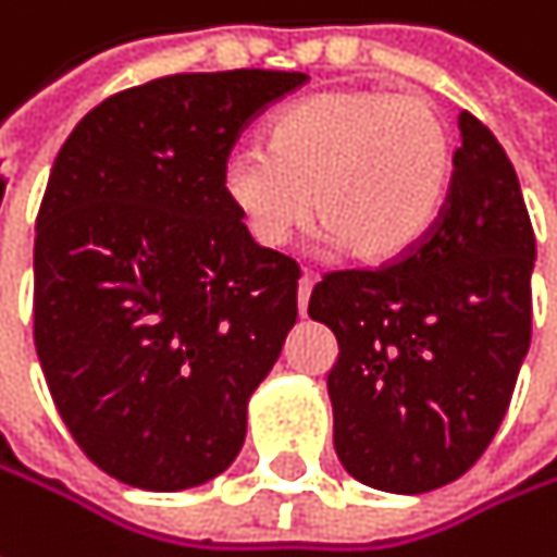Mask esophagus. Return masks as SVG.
Wrapping results in <instances>:
<instances>
[{
  "instance_id": "34e87169",
  "label": "esophagus",
  "mask_w": 557,
  "mask_h": 557,
  "mask_svg": "<svg viewBox=\"0 0 557 557\" xmlns=\"http://www.w3.org/2000/svg\"><path fill=\"white\" fill-rule=\"evenodd\" d=\"M309 293H312V277H299V293H296V299H299V315H306Z\"/></svg>"
}]
</instances>
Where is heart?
Wrapping results in <instances>:
<instances>
[{
  "label": "heart",
  "instance_id": "heart-1",
  "mask_svg": "<svg viewBox=\"0 0 557 557\" xmlns=\"http://www.w3.org/2000/svg\"><path fill=\"white\" fill-rule=\"evenodd\" d=\"M449 181L453 133L440 108L385 88L302 98L274 121L268 149L223 162V197L255 245H286L312 213L319 238L360 268L418 248Z\"/></svg>",
  "mask_w": 557,
  "mask_h": 557
}]
</instances>
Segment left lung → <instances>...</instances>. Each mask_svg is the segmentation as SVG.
<instances>
[{
    "instance_id": "left-lung-1",
    "label": "left lung",
    "mask_w": 557,
    "mask_h": 557,
    "mask_svg": "<svg viewBox=\"0 0 557 557\" xmlns=\"http://www.w3.org/2000/svg\"><path fill=\"white\" fill-rule=\"evenodd\" d=\"M436 223L395 264L315 283L337 337L334 449L357 481L424 494L466 475L500 428L530 354L535 235L497 136L462 111Z\"/></svg>"
}]
</instances>
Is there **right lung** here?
Returning <instances> with one entry per match:
<instances>
[{"mask_svg":"<svg viewBox=\"0 0 557 557\" xmlns=\"http://www.w3.org/2000/svg\"><path fill=\"white\" fill-rule=\"evenodd\" d=\"M306 73H184L111 95L63 143L37 213L34 344L63 424L111 479L184 491L235 462L296 325L293 258L223 197L242 127Z\"/></svg>","mask_w":557,"mask_h":557,"instance_id":"right-lung-1","label":"right lung"}]
</instances>
